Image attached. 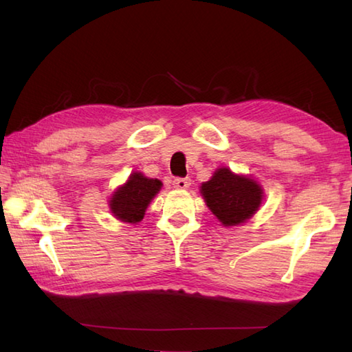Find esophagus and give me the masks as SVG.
<instances>
[{"label": "esophagus", "instance_id": "obj_1", "mask_svg": "<svg viewBox=\"0 0 352 352\" xmlns=\"http://www.w3.org/2000/svg\"><path fill=\"white\" fill-rule=\"evenodd\" d=\"M173 185H175V188H177V190H186V188H190L191 181L188 177H179V179H175Z\"/></svg>", "mask_w": 352, "mask_h": 352}]
</instances>
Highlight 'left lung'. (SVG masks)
<instances>
[{"label":"left lung","instance_id":"obj_1","mask_svg":"<svg viewBox=\"0 0 352 352\" xmlns=\"http://www.w3.org/2000/svg\"><path fill=\"white\" fill-rule=\"evenodd\" d=\"M200 195L220 223L229 228L254 217L261 206L264 190L252 176L236 175L231 168L220 167L210 181L200 185Z\"/></svg>","mask_w":352,"mask_h":352}]
</instances>
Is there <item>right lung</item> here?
Segmentation results:
<instances>
[{
	"instance_id": "1",
	"label": "right lung",
	"mask_w": 352,
	"mask_h": 352,
	"mask_svg": "<svg viewBox=\"0 0 352 352\" xmlns=\"http://www.w3.org/2000/svg\"><path fill=\"white\" fill-rule=\"evenodd\" d=\"M160 179L147 177L141 171H132L127 181L120 185L109 197L112 216L124 223L136 225L144 219L150 202L161 191Z\"/></svg>"
}]
</instances>
